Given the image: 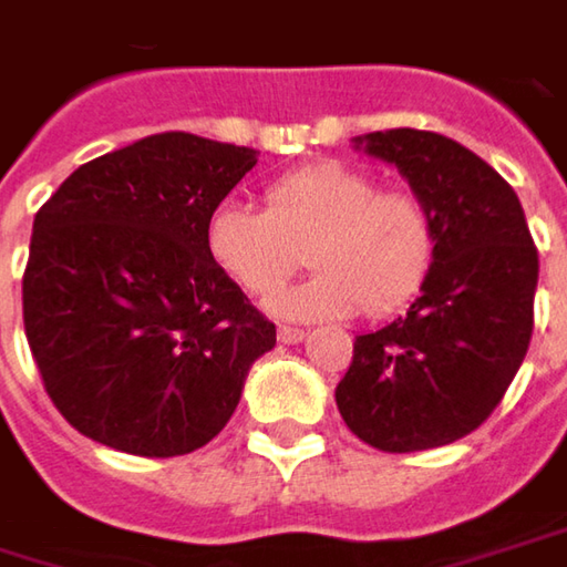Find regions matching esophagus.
<instances>
[{
	"label": "esophagus",
	"instance_id": "34e87169",
	"mask_svg": "<svg viewBox=\"0 0 567 567\" xmlns=\"http://www.w3.org/2000/svg\"><path fill=\"white\" fill-rule=\"evenodd\" d=\"M305 337H308V333H305L301 327H285V323L279 327V343H301Z\"/></svg>",
	"mask_w": 567,
	"mask_h": 567
}]
</instances>
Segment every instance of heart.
<instances>
[{"instance_id": "1", "label": "heart", "mask_w": 567, "mask_h": 567, "mask_svg": "<svg viewBox=\"0 0 567 567\" xmlns=\"http://www.w3.org/2000/svg\"><path fill=\"white\" fill-rule=\"evenodd\" d=\"M308 247L317 272L285 288L269 311L288 320L347 317L365 305L391 315L423 288L436 259L430 208L411 192L340 163H315L266 188V212L227 198L208 215L205 250L217 269L256 298L272 295L301 266Z\"/></svg>"}]
</instances>
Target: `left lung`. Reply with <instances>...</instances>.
I'll return each instance as SVG.
<instances>
[{
  "label": "left lung",
  "mask_w": 567,
  "mask_h": 567,
  "mask_svg": "<svg viewBox=\"0 0 567 567\" xmlns=\"http://www.w3.org/2000/svg\"><path fill=\"white\" fill-rule=\"evenodd\" d=\"M352 147L391 163L430 208L436 259L408 315L355 337L337 408L375 450H436L478 430L523 365L539 252L514 188L458 141L394 127Z\"/></svg>",
  "instance_id": "obj_1"
}]
</instances>
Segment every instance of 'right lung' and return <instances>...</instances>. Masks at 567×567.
<instances>
[{"instance_id": "1", "label": "right lung", "mask_w": 567, "mask_h": 567, "mask_svg": "<svg viewBox=\"0 0 567 567\" xmlns=\"http://www.w3.org/2000/svg\"><path fill=\"white\" fill-rule=\"evenodd\" d=\"M252 166V147L151 134L83 163L34 215L24 333L83 436L169 458L237 411L276 327L212 262L205 224Z\"/></svg>"}]
</instances>
